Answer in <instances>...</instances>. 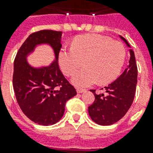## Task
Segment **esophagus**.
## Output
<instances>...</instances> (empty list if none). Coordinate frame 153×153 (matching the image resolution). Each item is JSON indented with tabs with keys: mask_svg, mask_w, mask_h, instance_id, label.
Returning a JSON list of instances; mask_svg holds the SVG:
<instances>
[{
	"mask_svg": "<svg viewBox=\"0 0 153 153\" xmlns=\"http://www.w3.org/2000/svg\"><path fill=\"white\" fill-rule=\"evenodd\" d=\"M76 91L78 93H82L85 91V89H83V88H77Z\"/></svg>",
	"mask_w": 153,
	"mask_h": 153,
	"instance_id": "34e87169",
	"label": "esophagus"
}]
</instances>
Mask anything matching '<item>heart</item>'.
<instances>
[{
	"label": "heart",
	"instance_id": "b5f03b06",
	"mask_svg": "<svg viewBox=\"0 0 153 153\" xmlns=\"http://www.w3.org/2000/svg\"><path fill=\"white\" fill-rule=\"evenodd\" d=\"M125 59L123 44L100 34H84L76 37L71 48L59 53L60 69L66 76H71L83 66L85 69L74 74L72 82L78 87L96 83L106 84L118 77Z\"/></svg>",
	"mask_w": 153,
	"mask_h": 153
}]
</instances>
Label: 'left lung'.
<instances>
[{"instance_id": "obj_1", "label": "left lung", "mask_w": 153, "mask_h": 153, "mask_svg": "<svg viewBox=\"0 0 153 153\" xmlns=\"http://www.w3.org/2000/svg\"><path fill=\"white\" fill-rule=\"evenodd\" d=\"M127 46V40L120 36ZM130 51V59L125 71L113 83L105 87L106 94H96L91 90L95 100L88 106V114L93 121L101 125H111L119 121L131 106L137 85L138 68L134 53Z\"/></svg>"}]
</instances>
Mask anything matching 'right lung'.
Returning <instances> with one entry per match:
<instances>
[{
    "instance_id": "1",
    "label": "right lung",
    "mask_w": 153,
    "mask_h": 153,
    "mask_svg": "<svg viewBox=\"0 0 153 153\" xmlns=\"http://www.w3.org/2000/svg\"><path fill=\"white\" fill-rule=\"evenodd\" d=\"M61 32H35L22 44L14 61L13 88L19 106L32 121L51 125L62 118L65 103L77 94L75 88L60 71L58 56L61 44ZM41 43L53 47L56 61L50 67L35 69L26 60V56Z\"/></svg>"
}]
</instances>
